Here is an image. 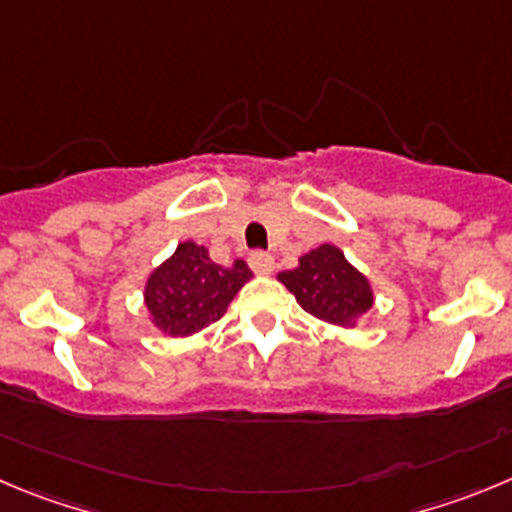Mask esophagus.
Returning a JSON list of instances; mask_svg holds the SVG:
<instances>
[{
	"mask_svg": "<svg viewBox=\"0 0 512 512\" xmlns=\"http://www.w3.org/2000/svg\"><path fill=\"white\" fill-rule=\"evenodd\" d=\"M250 267L257 275H270V272L275 270V260H272V255H267V252H252Z\"/></svg>",
	"mask_w": 512,
	"mask_h": 512,
	"instance_id": "obj_1",
	"label": "esophagus"
}]
</instances>
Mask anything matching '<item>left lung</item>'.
<instances>
[{
  "label": "left lung",
  "instance_id": "left-lung-1",
  "mask_svg": "<svg viewBox=\"0 0 512 512\" xmlns=\"http://www.w3.org/2000/svg\"><path fill=\"white\" fill-rule=\"evenodd\" d=\"M295 295L300 308L331 326L356 328L374 308V288L364 272L346 260L336 245H321L305 252L298 267L278 275Z\"/></svg>",
  "mask_w": 512,
  "mask_h": 512
}]
</instances>
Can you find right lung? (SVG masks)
<instances>
[{
	"label": "right lung",
	"instance_id": "1",
	"mask_svg": "<svg viewBox=\"0 0 512 512\" xmlns=\"http://www.w3.org/2000/svg\"><path fill=\"white\" fill-rule=\"evenodd\" d=\"M250 280L252 270L245 260L217 265L204 245L179 242L174 255L166 257L146 278L143 305L148 321L164 336H194L217 323L234 295Z\"/></svg>",
	"mask_w": 512,
	"mask_h": 512
}]
</instances>
